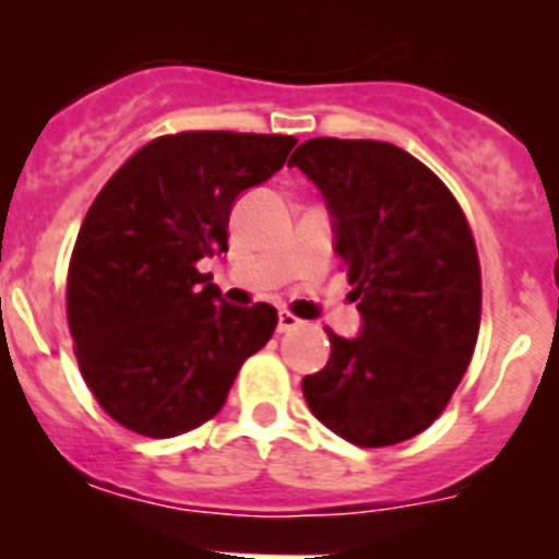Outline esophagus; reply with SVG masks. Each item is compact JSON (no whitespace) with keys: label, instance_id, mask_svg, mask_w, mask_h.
Listing matches in <instances>:
<instances>
[{"label":"esophagus","instance_id":"34e87169","mask_svg":"<svg viewBox=\"0 0 559 559\" xmlns=\"http://www.w3.org/2000/svg\"><path fill=\"white\" fill-rule=\"evenodd\" d=\"M299 324H302V319H296L290 310H280V324H276V330H280V333H288V330L299 328Z\"/></svg>","mask_w":559,"mask_h":559}]
</instances>
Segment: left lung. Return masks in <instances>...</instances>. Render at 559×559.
I'll list each match as a JSON object with an SVG mask.
<instances>
[{
  "mask_svg": "<svg viewBox=\"0 0 559 559\" xmlns=\"http://www.w3.org/2000/svg\"><path fill=\"white\" fill-rule=\"evenodd\" d=\"M290 165L322 190L335 251L364 316L358 338L330 335L302 392L319 423L358 448H389L445 412L476 349L481 265L445 181L392 142L316 136Z\"/></svg>",
  "mask_w": 559,
  "mask_h": 559,
  "instance_id": "1",
  "label": "left lung"
}]
</instances>
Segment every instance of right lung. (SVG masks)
<instances>
[{
  "instance_id": "obj_1",
  "label": "right lung",
  "mask_w": 559,
  "mask_h": 559,
  "mask_svg": "<svg viewBox=\"0 0 559 559\" xmlns=\"http://www.w3.org/2000/svg\"><path fill=\"white\" fill-rule=\"evenodd\" d=\"M294 145L283 133H167L88 206L67 322L86 386L128 431L167 439L204 426L274 333L271 305L224 302L199 260L226 251L235 199L271 179Z\"/></svg>"
}]
</instances>
